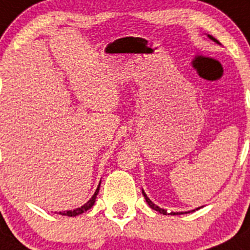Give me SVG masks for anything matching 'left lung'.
<instances>
[{
  "mask_svg": "<svg viewBox=\"0 0 250 250\" xmlns=\"http://www.w3.org/2000/svg\"><path fill=\"white\" fill-rule=\"evenodd\" d=\"M208 37L210 38V40H213V41H214V42H217V43H219V42H218L217 40H215V38L213 37V36L208 35ZM142 193H143V195H145V198H146V202H147V203H148V206H149L150 208H152V209H154V210H157V212H159V213H161V214H167V210H164V209L159 208L158 206H156V204H154V203H153L152 201H150L149 198L147 197V194H146V193H145V190H142ZM193 212H194V210H193ZM170 214H172V215H175V214H183V213H179V212H177V213H175V212H172V213H170Z\"/></svg>",
  "mask_w": 250,
  "mask_h": 250,
  "instance_id": "1",
  "label": "left lung"
}]
</instances>
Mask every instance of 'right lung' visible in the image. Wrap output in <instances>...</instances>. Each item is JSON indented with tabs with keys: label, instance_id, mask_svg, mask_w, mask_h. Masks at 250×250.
Here are the masks:
<instances>
[{
	"label": "right lung",
	"instance_id": "obj_1",
	"mask_svg": "<svg viewBox=\"0 0 250 250\" xmlns=\"http://www.w3.org/2000/svg\"><path fill=\"white\" fill-rule=\"evenodd\" d=\"M98 190H100V186H98V188H97V189H96L94 194L92 195L91 199H89V201L87 202L86 204H83L82 207H80V208H77V209H73V210H67V212H60V214L67 215V217H76V215H80V214H82V213L87 212L88 209H91L92 207H93L94 202H96V197H97V194H98Z\"/></svg>",
	"mask_w": 250,
	"mask_h": 250
}]
</instances>
